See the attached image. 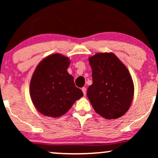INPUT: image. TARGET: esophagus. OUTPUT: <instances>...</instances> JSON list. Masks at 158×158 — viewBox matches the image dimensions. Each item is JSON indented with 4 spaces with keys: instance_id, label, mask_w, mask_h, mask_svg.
Listing matches in <instances>:
<instances>
[{
    "instance_id": "34e87169",
    "label": "esophagus",
    "mask_w": 158,
    "mask_h": 158,
    "mask_svg": "<svg viewBox=\"0 0 158 158\" xmlns=\"http://www.w3.org/2000/svg\"><path fill=\"white\" fill-rule=\"evenodd\" d=\"M82 91H83L84 96H85V95H86V88L85 87L82 88Z\"/></svg>"
}]
</instances>
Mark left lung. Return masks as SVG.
<instances>
[{
    "label": "left lung",
    "mask_w": 158,
    "mask_h": 158,
    "mask_svg": "<svg viewBox=\"0 0 158 158\" xmlns=\"http://www.w3.org/2000/svg\"><path fill=\"white\" fill-rule=\"evenodd\" d=\"M93 84L87 96L95 111L106 119H116L128 111L134 96V83L127 67L112 52L88 58Z\"/></svg>",
    "instance_id": "obj_1"
}]
</instances>
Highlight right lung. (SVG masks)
Segmentation results:
<instances>
[{"label": "right lung", "instance_id": "add662e5", "mask_svg": "<svg viewBox=\"0 0 158 158\" xmlns=\"http://www.w3.org/2000/svg\"><path fill=\"white\" fill-rule=\"evenodd\" d=\"M70 60L56 53L41 61L30 81V96L36 110L49 117H60L83 96L68 73Z\"/></svg>", "mask_w": 158, "mask_h": 158}]
</instances>
